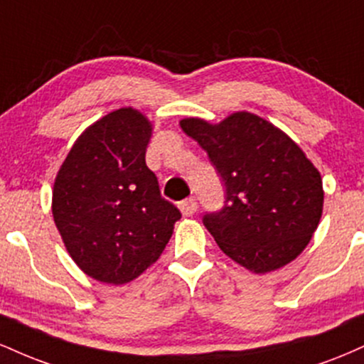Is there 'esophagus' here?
I'll list each match as a JSON object with an SVG mask.
<instances>
[{
  "label": "esophagus",
  "instance_id": "1",
  "mask_svg": "<svg viewBox=\"0 0 364 364\" xmlns=\"http://www.w3.org/2000/svg\"><path fill=\"white\" fill-rule=\"evenodd\" d=\"M196 208H198V203L195 202V198H186L179 203V210H181V214L185 217L193 215L196 212Z\"/></svg>",
  "mask_w": 364,
  "mask_h": 364
}]
</instances>
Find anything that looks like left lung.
<instances>
[{"instance_id":"8db88e82","label":"left lung","mask_w":364,"mask_h":364,"mask_svg":"<svg viewBox=\"0 0 364 364\" xmlns=\"http://www.w3.org/2000/svg\"><path fill=\"white\" fill-rule=\"evenodd\" d=\"M179 127L207 152L225 186V205L203 224L231 260L267 274L310 243L323 210L318 169L282 129L248 111L212 124L185 118Z\"/></svg>"}]
</instances>
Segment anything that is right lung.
Returning <instances> with one entry per match:
<instances>
[{"mask_svg": "<svg viewBox=\"0 0 364 364\" xmlns=\"http://www.w3.org/2000/svg\"><path fill=\"white\" fill-rule=\"evenodd\" d=\"M150 136L152 123L140 111H112L78 136L54 179V224L73 262L99 282L139 277L181 219L145 164Z\"/></svg>", "mask_w": 364, "mask_h": 364, "instance_id": "add662e5", "label": "right lung"}]
</instances>
